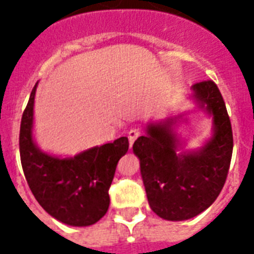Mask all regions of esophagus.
Wrapping results in <instances>:
<instances>
[{
	"label": "esophagus",
	"mask_w": 254,
	"mask_h": 254,
	"mask_svg": "<svg viewBox=\"0 0 254 254\" xmlns=\"http://www.w3.org/2000/svg\"><path fill=\"white\" fill-rule=\"evenodd\" d=\"M139 135H141V130H138V129H130V130H129V133H127V138H129L130 146L134 143V141L138 138Z\"/></svg>",
	"instance_id": "esophagus-1"
}]
</instances>
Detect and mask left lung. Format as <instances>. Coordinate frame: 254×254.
<instances>
[{
  "label": "left lung",
  "instance_id": "1",
  "mask_svg": "<svg viewBox=\"0 0 254 254\" xmlns=\"http://www.w3.org/2000/svg\"><path fill=\"white\" fill-rule=\"evenodd\" d=\"M191 89L196 107L212 117V135L203 146L191 151L182 147L175 131L182 115L149 123L146 134L133 145L149 205L170 221L197 216L216 200L232 158V127L219 88L207 80Z\"/></svg>",
  "mask_w": 254,
  "mask_h": 254
}]
</instances>
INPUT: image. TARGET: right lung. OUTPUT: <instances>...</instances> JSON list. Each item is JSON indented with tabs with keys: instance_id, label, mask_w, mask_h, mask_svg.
<instances>
[{
	"instance_id": "add662e5",
	"label": "right lung",
	"mask_w": 254,
	"mask_h": 254,
	"mask_svg": "<svg viewBox=\"0 0 254 254\" xmlns=\"http://www.w3.org/2000/svg\"><path fill=\"white\" fill-rule=\"evenodd\" d=\"M37 85L22 115L19 130L21 163L27 185L42 208L54 219L72 227L95 224L109 208L108 190L120 158L129 149V141L120 137L69 158L42 151L33 137Z\"/></svg>"
}]
</instances>
